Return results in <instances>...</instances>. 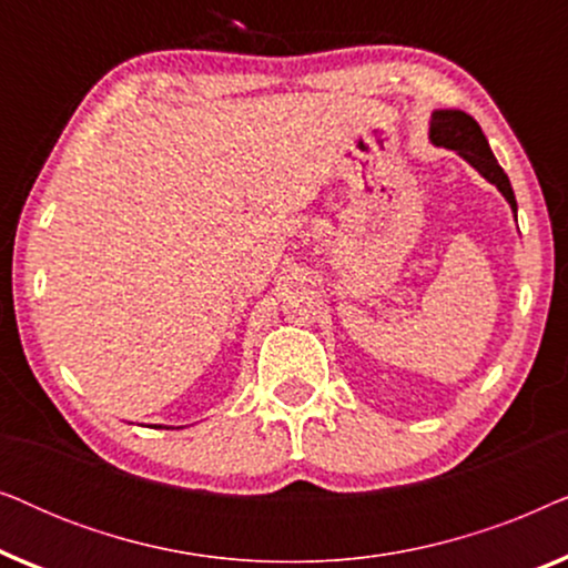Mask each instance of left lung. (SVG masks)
Wrapping results in <instances>:
<instances>
[{
  "label": "left lung",
  "instance_id": "obj_1",
  "mask_svg": "<svg viewBox=\"0 0 568 568\" xmlns=\"http://www.w3.org/2000/svg\"><path fill=\"white\" fill-rule=\"evenodd\" d=\"M429 139L434 146H445V150H453L460 154L470 168H476L488 183L496 185L501 196L509 201L511 212H515V220H517V201H515V191H511L509 178L501 170L499 162H496L491 146H488V139L484 131H480L478 121L473 119V115H468L465 111H457V108L434 111L429 121Z\"/></svg>",
  "mask_w": 568,
  "mask_h": 568
}]
</instances>
